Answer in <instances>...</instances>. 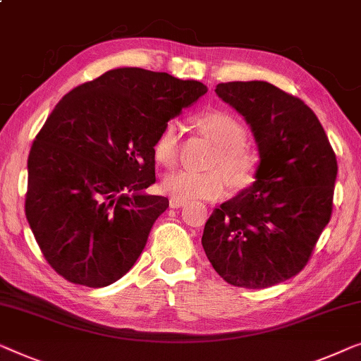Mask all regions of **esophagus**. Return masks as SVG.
I'll return each mask as SVG.
<instances>
[{"mask_svg": "<svg viewBox=\"0 0 361 361\" xmlns=\"http://www.w3.org/2000/svg\"><path fill=\"white\" fill-rule=\"evenodd\" d=\"M185 203H187V200H182V198H177V197L169 198V207L171 208H180V207H184Z\"/></svg>", "mask_w": 361, "mask_h": 361, "instance_id": "obj_1", "label": "esophagus"}]
</instances>
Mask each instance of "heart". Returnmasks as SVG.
<instances>
[{
	"label": "heart",
	"mask_w": 361,
	"mask_h": 361,
	"mask_svg": "<svg viewBox=\"0 0 361 361\" xmlns=\"http://www.w3.org/2000/svg\"><path fill=\"white\" fill-rule=\"evenodd\" d=\"M198 123L219 146L213 159V171L197 172L182 169L164 176L161 187L182 200H216L226 195L231 184L236 189L254 180L259 154L245 142V128L239 120L224 111H208ZM180 125L171 120L153 143V156L159 164L172 168L179 158Z\"/></svg>",
	"instance_id": "b5f03b06"
}]
</instances>
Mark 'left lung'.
I'll use <instances>...</instances> for the list:
<instances>
[{"label": "left lung", "mask_w": 361, "mask_h": 361, "mask_svg": "<svg viewBox=\"0 0 361 361\" xmlns=\"http://www.w3.org/2000/svg\"><path fill=\"white\" fill-rule=\"evenodd\" d=\"M259 148L252 185L215 208L202 245L228 283L260 290L305 269L331 219L337 159L319 118L267 81L221 82Z\"/></svg>", "instance_id": "8db88e82"}]
</instances>
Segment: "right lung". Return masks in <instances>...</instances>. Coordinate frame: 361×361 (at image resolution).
Instances as JSON below:
<instances>
[{
    "instance_id": "obj_1",
    "label": "right lung",
    "mask_w": 361,
    "mask_h": 361,
    "mask_svg": "<svg viewBox=\"0 0 361 361\" xmlns=\"http://www.w3.org/2000/svg\"><path fill=\"white\" fill-rule=\"evenodd\" d=\"M207 92L200 81L116 68L75 87L45 120L27 159L25 216L56 274L101 288L127 274L169 200L154 184L153 143Z\"/></svg>"
}]
</instances>
